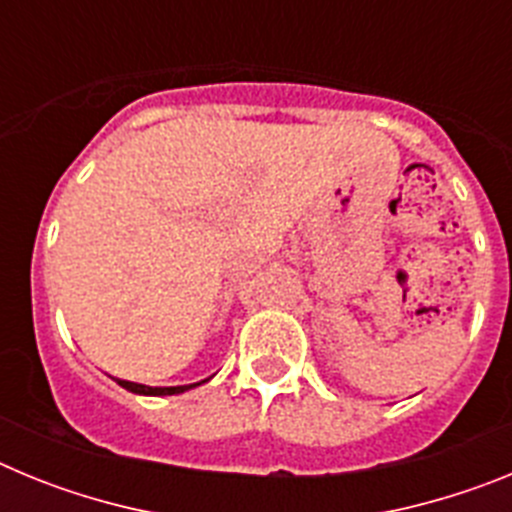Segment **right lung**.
Returning <instances> with one entry per match:
<instances>
[{
	"mask_svg": "<svg viewBox=\"0 0 512 512\" xmlns=\"http://www.w3.org/2000/svg\"><path fill=\"white\" fill-rule=\"evenodd\" d=\"M207 382V379H202ZM197 382V384H202ZM120 387H125L128 392H135V395H151V397H164V395H182V392L192 390L197 384H182V387H148V384H138V382H128V379H117Z\"/></svg>",
	"mask_w": 512,
	"mask_h": 512,
	"instance_id": "right-lung-1",
	"label": "right lung"
}]
</instances>
